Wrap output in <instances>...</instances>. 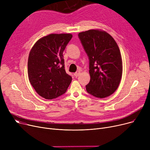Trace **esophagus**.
Returning <instances> with one entry per match:
<instances>
[{
	"label": "esophagus",
	"mask_w": 150,
	"mask_h": 150,
	"mask_svg": "<svg viewBox=\"0 0 150 150\" xmlns=\"http://www.w3.org/2000/svg\"><path fill=\"white\" fill-rule=\"evenodd\" d=\"M80 71H77V72H76L75 74H74V75L76 76V77H78V76L80 75Z\"/></svg>",
	"instance_id": "obj_1"
}]
</instances>
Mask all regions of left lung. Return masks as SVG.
Segmentation results:
<instances>
[{
	"mask_svg": "<svg viewBox=\"0 0 150 150\" xmlns=\"http://www.w3.org/2000/svg\"><path fill=\"white\" fill-rule=\"evenodd\" d=\"M89 59L91 80L86 86L92 96L103 98L119 87L122 76V59L114 38L105 31L89 30L78 33Z\"/></svg>",
	"mask_w": 150,
	"mask_h": 150,
	"instance_id": "8db88e82",
	"label": "left lung"
}]
</instances>
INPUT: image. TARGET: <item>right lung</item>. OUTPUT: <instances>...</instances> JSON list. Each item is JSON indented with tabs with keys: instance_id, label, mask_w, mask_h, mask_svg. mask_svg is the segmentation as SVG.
<instances>
[{
	"instance_id": "obj_1",
	"label": "right lung",
	"mask_w": 150,
	"mask_h": 150,
	"mask_svg": "<svg viewBox=\"0 0 150 150\" xmlns=\"http://www.w3.org/2000/svg\"><path fill=\"white\" fill-rule=\"evenodd\" d=\"M72 38L70 33L50 34L39 39L30 52L28 79L36 92L45 99L62 95L72 81L64 69L62 55Z\"/></svg>"
}]
</instances>
